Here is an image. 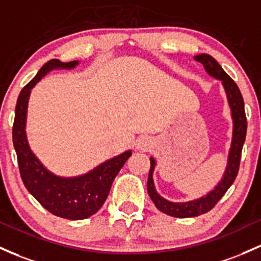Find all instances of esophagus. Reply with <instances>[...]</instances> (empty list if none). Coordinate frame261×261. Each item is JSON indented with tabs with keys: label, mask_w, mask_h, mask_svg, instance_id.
<instances>
[{
	"label": "esophagus",
	"mask_w": 261,
	"mask_h": 261,
	"mask_svg": "<svg viewBox=\"0 0 261 261\" xmlns=\"http://www.w3.org/2000/svg\"><path fill=\"white\" fill-rule=\"evenodd\" d=\"M136 146H137V148H139V150L147 151V150H150V148H151V141H150V140H147V139H140L139 141H137Z\"/></svg>",
	"instance_id": "1"
}]
</instances>
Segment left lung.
Masks as SVG:
<instances>
[{
  "label": "left lung",
  "mask_w": 261,
  "mask_h": 261,
  "mask_svg": "<svg viewBox=\"0 0 261 261\" xmlns=\"http://www.w3.org/2000/svg\"><path fill=\"white\" fill-rule=\"evenodd\" d=\"M194 59L202 63L208 75L222 82L225 95H227L228 105L230 108V115L231 120H233V134H231L230 148H229L228 152L227 167H225L222 179L217 183L213 190L205 193L204 196L187 200V202H171L156 191L153 183V171L156 167V160L153 157H150L151 167L147 179L148 196L152 199L157 210L171 217H176V218H191V217H197L207 213L224 196L228 188L236 181L238 171H239L243 145H244L245 136H247V117H245L244 111V100H243L242 93H240L238 85L223 70L219 63L210 54H198V56H194Z\"/></svg>",
  "instance_id": "left-lung-1"
}]
</instances>
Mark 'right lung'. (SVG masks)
Wrapping results in <instances>:
<instances>
[{
    "label": "right lung",
    "mask_w": 261,
    "mask_h": 261,
    "mask_svg": "<svg viewBox=\"0 0 261 261\" xmlns=\"http://www.w3.org/2000/svg\"><path fill=\"white\" fill-rule=\"evenodd\" d=\"M78 64L79 61L63 63L58 59L45 63L19 93L12 130L19 173L25 188L48 212L70 220L87 219L101 208L116 174L133 153L127 150L101 162L87 173L64 177L48 170L32 151L25 131L31 90L51 70H71Z\"/></svg>",
    "instance_id": "right-lung-1"
}]
</instances>
